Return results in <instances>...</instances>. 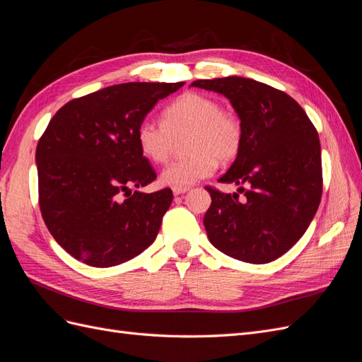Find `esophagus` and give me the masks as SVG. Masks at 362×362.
<instances>
[{
	"label": "esophagus",
	"instance_id": "esophagus-1",
	"mask_svg": "<svg viewBox=\"0 0 362 362\" xmlns=\"http://www.w3.org/2000/svg\"><path fill=\"white\" fill-rule=\"evenodd\" d=\"M187 190H189L187 187H173V189H172V192H173V194H175V196H180V194H184V193H185V192H187Z\"/></svg>",
	"mask_w": 362,
	"mask_h": 362
}]
</instances>
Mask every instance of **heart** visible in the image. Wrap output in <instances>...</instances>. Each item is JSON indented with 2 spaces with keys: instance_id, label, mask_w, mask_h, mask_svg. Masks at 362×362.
Wrapping results in <instances>:
<instances>
[{
  "instance_id": "obj_1",
  "label": "heart",
  "mask_w": 362,
  "mask_h": 362,
  "mask_svg": "<svg viewBox=\"0 0 362 362\" xmlns=\"http://www.w3.org/2000/svg\"><path fill=\"white\" fill-rule=\"evenodd\" d=\"M190 133L187 149L192 156L168 163L160 173L168 187H190L211 177L217 160L231 161L242 145V125L210 96L189 92L178 96L163 112V122L140 120L136 129L137 146L145 158L163 163L170 154L173 137Z\"/></svg>"
}]
</instances>
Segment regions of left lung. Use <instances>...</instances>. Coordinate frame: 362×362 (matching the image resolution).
<instances>
[{"instance_id":"left-lung-1","label":"left lung","mask_w":362,"mask_h":362,"mask_svg":"<svg viewBox=\"0 0 362 362\" xmlns=\"http://www.w3.org/2000/svg\"><path fill=\"white\" fill-rule=\"evenodd\" d=\"M190 86L226 96L242 125L237 158L218 182L238 185L245 201L205 187L208 240L228 257L266 264L299 242L319 208V134L291 96L264 83L234 75Z\"/></svg>"}]
</instances>
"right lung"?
I'll return each instance as SVG.
<instances>
[{"mask_svg": "<svg viewBox=\"0 0 362 362\" xmlns=\"http://www.w3.org/2000/svg\"><path fill=\"white\" fill-rule=\"evenodd\" d=\"M182 86H108L64 104L49 120L36 149L39 205L51 235L74 258L112 267L154 243L173 194L137 190L157 175L137 146L136 129Z\"/></svg>", "mask_w": 362, "mask_h": 362, "instance_id": "1", "label": "right lung"}]
</instances>
